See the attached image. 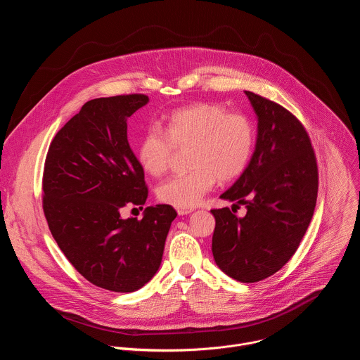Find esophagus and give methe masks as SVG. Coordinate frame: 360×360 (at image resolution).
Here are the masks:
<instances>
[{
    "instance_id": "obj_1",
    "label": "esophagus",
    "mask_w": 360,
    "mask_h": 360,
    "mask_svg": "<svg viewBox=\"0 0 360 360\" xmlns=\"http://www.w3.org/2000/svg\"><path fill=\"white\" fill-rule=\"evenodd\" d=\"M191 211H193V208H180V207H177V214L179 215H187Z\"/></svg>"
}]
</instances>
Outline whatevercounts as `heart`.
Instances as JSON below:
<instances>
[{"label": "heart", "instance_id": "obj_1", "mask_svg": "<svg viewBox=\"0 0 360 360\" xmlns=\"http://www.w3.org/2000/svg\"><path fill=\"white\" fill-rule=\"evenodd\" d=\"M190 170L162 183L158 197L180 208L194 207L215 180L229 183L248 167L255 148V127L243 113H229L215 103H193L167 115L163 131L148 127L139 139L140 166L153 177L165 174L176 149H187Z\"/></svg>", "mask_w": 360, "mask_h": 360}]
</instances>
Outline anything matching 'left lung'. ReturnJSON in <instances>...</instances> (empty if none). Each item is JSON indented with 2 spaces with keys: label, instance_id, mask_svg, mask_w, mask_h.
<instances>
[{
  "label": "left lung",
  "instance_id": "left-lung-1",
  "mask_svg": "<svg viewBox=\"0 0 360 360\" xmlns=\"http://www.w3.org/2000/svg\"><path fill=\"white\" fill-rule=\"evenodd\" d=\"M257 116L258 137L241 177L221 194L236 201L212 208V255L223 272L240 282H258L291 259L302 241L318 197V165L301 120L279 103L245 91ZM248 214L237 218L236 208Z\"/></svg>",
  "mask_w": 360,
  "mask_h": 360
}]
</instances>
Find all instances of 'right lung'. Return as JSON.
<instances>
[{
	"label": "right lung",
	"instance_id": "1",
	"mask_svg": "<svg viewBox=\"0 0 360 360\" xmlns=\"http://www.w3.org/2000/svg\"><path fill=\"white\" fill-rule=\"evenodd\" d=\"M148 102L143 94L86 102L55 134L44 166L42 208L52 237L84 278L113 292L137 291L153 278L177 215L158 204L141 220L122 217L127 205L143 208L149 194L126 124Z\"/></svg>",
	"mask_w": 360,
	"mask_h": 360
}]
</instances>
